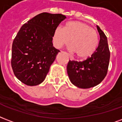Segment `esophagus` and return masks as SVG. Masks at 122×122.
<instances>
[{"label":"esophagus","instance_id":"34e87169","mask_svg":"<svg viewBox=\"0 0 122 122\" xmlns=\"http://www.w3.org/2000/svg\"><path fill=\"white\" fill-rule=\"evenodd\" d=\"M69 58H70V60H72V57L70 56V55H69Z\"/></svg>","mask_w":122,"mask_h":122}]
</instances>
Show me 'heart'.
I'll list each match as a JSON object with an SVG mask.
<instances>
[{
  "mask_svg": "<svg viewBox=\"0 0 122 122\" xmlns=\"http://www.w3.org/2000/svg\"><path fill=\"white\" fill-rule=\"evenodd\" d=\"M71 41H70V39ZM53 42L57 48L69 43L70 49L79 58H86L93 54L99 44L97 32L85 23L72 21L65 27H56L53 34Z\"/></svg>",
  "mask_w": 122,
  "mask_h": 122,
  "instance_id": "obj_1",
  "label": "heart"
}]
</instances>
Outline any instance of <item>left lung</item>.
<instances>
[{
    "label": "left lung",
    "instance_id": "8db88e82",
    "mask_svg": "<svg viewBox=\"0 0 122 122\" xmlns=\"http://www.w3.org/2000/svg\"><path fill=\"white\" fill-rule=\"evenodd\" d=\"M97 29L100 41L93 54L83 62L69 60L67 66L70 81L80 88H90L99 85L107 74L110 58L107 37L99 26Z\"/></svg>",
    "mask_w": 122,
    "mask_h": 122
}]
</instances>
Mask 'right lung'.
I'll return each instance as SVG.
<instances>
[{
    "instance_id": "add662e5",
    "label": "right lung",
    "mask_w": 122,
    "mask_h": 122,
    "mask_svg": "<svg viewBox=\"0 0 122 122\" xmlns=\"http://www.w3.org/2000/svg\"><path fill=\"white\" fill-rule=\"evenodd\" d=\"M66 18L62 14L42 13L21 27L13 42L11 66L23 83L36 86L43 82L60 52L53 46V32Z\"/></svg>"
}]
</instances>
